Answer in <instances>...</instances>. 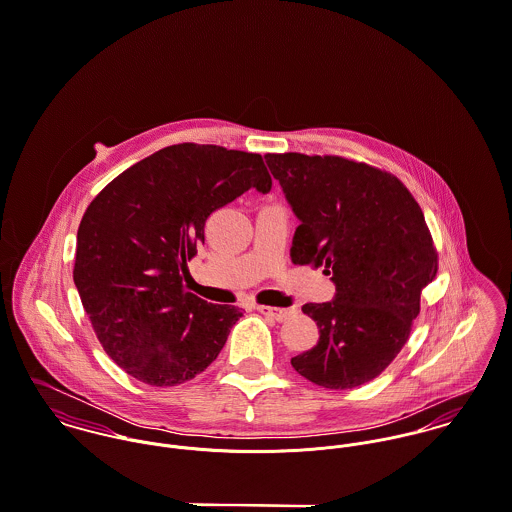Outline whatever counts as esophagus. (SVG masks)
Here are the masks:
<instances>
[{
  "label": "esophagus",
  "mask_w": 512,
  "mask_h": 512,
  "mask_svg": "<svg viewBox=\"0 0 512 512\" xmlns=\"http://www.w3.org/2000/svg\"><path fill=\"white\" fill-rule=\"evenodd\" d=\"M262 315H268V317H272V319H276V321H288L290 317H292L293 313H295V307H288V309H282V307H270V305H258L256 307Z\"/></svg>",
  "instance_id": "esophagus-1"
}]
</instances>
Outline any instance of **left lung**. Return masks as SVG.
Instances as JSON below:
<instances>
[{
    "mask_svg": "<svg viewBox=\"0 0 512 512\" xmlns=\"http://www.w3.org/2000/svg\"><path fill=\"white\" fill-rule=\"evenodd\" d=\"M264 159L299 220L293 262L323 266L335 284L331 301L301 307L319 341L293 357V368L323 388L361 386L396 359L420 293L436 278L424 213L396 177L365 163L303 153Z\"/></svg>",
    "mask_w": 512,
    "mask_h": 512,
    "instance_id": "1",
    "label": "left lung"
}]
</instances>
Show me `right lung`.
I'll return each instance as SVG.
<instances>
[{
	"label": "right lung",
	"instance_id": "obj_1",
	"mask_svg": "<svg viewBox=\"0 0 512 512\" xmlns=\"http://www.w3.org/2000/svg\"><path fill=\"white\" fill-rule=\"evenodd\" d=\"M248 189H272L262 155L179 144L126 169L86 209L74 286L104 351L134 378L175 386L219 357L242 311L181 282L209 215Z\"/></svg>",
	"mask_w": 512,
	"mask_h": 512
}]
</instances>
